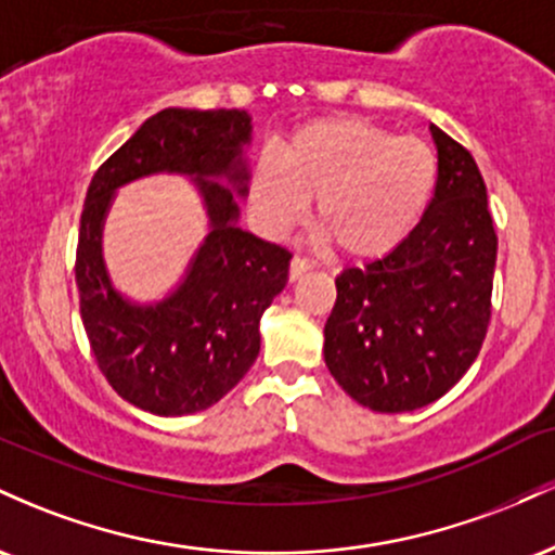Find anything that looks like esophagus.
<instances>
[{"instance_id":"34e87169","label":"esophagus","mask_w":555,"mask_h":555,"mask_svg":"<svg viewBox=\"0 0 555 555\" xmlns=\"http://www.w3.org/2000/svg\"><path fill=\"white\" fill-rule=\"evenodd\" d=\"M310 269H313V263H310L308 258L295 256V258H292V263H289V279H292V282H297V279L302 276L305 271H310Z\"/></svg>"}]
</instances>
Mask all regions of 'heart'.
Listing matches in <instances>:
<instances>
[{"instance_id":"obj_1","label":"heart","mask_w":555,"mask_h":555,"mask_svg":"<svg viewBox=\"0 0 555 555\" xmlns=\"http://www.w3.org/2000/svg\"><path fill=\"white\" fill-rule=\"evenodd\" d=\"M436 182V154L423 140L365 117H326L292 132L282 156H258L247 197L269 234L297 227L315 197L323 240L349 258H380L420 224Z\"/></svg>"}]
</instances>
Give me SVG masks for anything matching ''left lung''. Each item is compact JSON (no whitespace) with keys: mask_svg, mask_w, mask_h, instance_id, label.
I'll return each mask as SVG.
<instances>
[{"mask_svg":"<svg viewBox=\"0 0 555 555\" xmlns=\"http://www.w3.org/2000/svg\"><path fill=\"white\" fill-rule=\"evenodd\" d=\"M438 182L399 247L336 276L326 367L373 412L441 399L480 354L490 323L499 237L473 154L430 125Z\"/></svg>","mask_w":555,"mask_h":555,"instance_id":"8db88e82","label":"left lung"}]
</instances>
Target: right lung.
Segmentation results:
<instances>
[{"label": "right lung", "mask_w": 555, "mask_h": 555, "mask_svg": "<svg viewBox=\"0 0 555 555\" xmlns=\"http://www.w3.org/2000/svg\"><path fill=\"white\" fill-rule=\"evenodd\" d=\"M250 117L237 109H164L101 164L80 216L75 282L99 371L119 397L164 417L208 410L240 384L260 352V315L284 289L292 253L242 232L234 195L203 177L227 175L245 195L242 143ZM195 173L212 232L189 279L154 309L125 304L100 263V221L119 183L153 173Z\"/></svg>", "instance_id": "right-lung-1"}]
</instances>
